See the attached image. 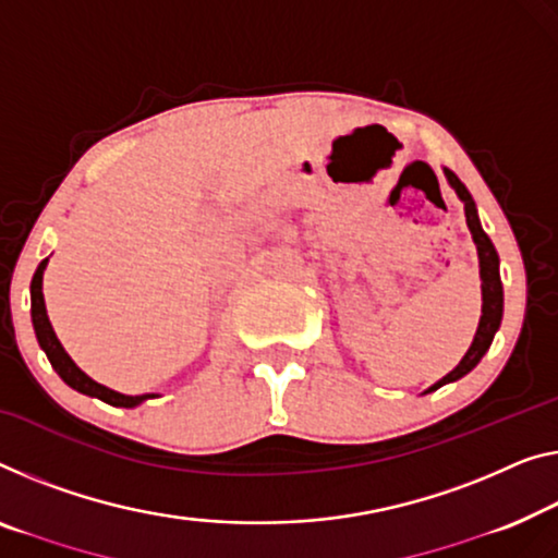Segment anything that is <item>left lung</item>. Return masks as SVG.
<instances>
[{
    "instance_id": "obj_1",
    "label": "left lung",
    "mask_w": 558,
    "mask_h": 558,
    "mask_svg": "<svg viewBox=\"0 0 558 558\" xmlns=\"http://www.w3.org/2000/svg\"><path fill=\"white\" fill-rule=\"evenodd\" d=\"M444 174L448 180V185L453 187V193L459 195V199L463 203V213H465V226L471 230L473 243H476V253H478V276H481V320L476 328V336H473V343L469 345V351L461 359V363L456 365L451 373H446L444 378L436 380L434 386L423 393H430V390H438L440 386L453 384V380L463 378L465 373H471L476 368L478 361L484 359L488 348L494 343L496 330L501 328V318H504V286H501V276H498V253L492 243V238L486 235L484 228H481L478 220V210L476 203L469 190H465L463 182L456 178V174L444 168Z\"/></svg>"
}]
</instances>
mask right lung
<instances>
[{
  "instance_id": "add662e5",
  "label": "right lung",
  "mask_w": 558,
  "mask_h": 558,
  "mask_svg": "<svg viewBox=\"0 0 558 558\" xmlns=\"http://www.w3.org/2000/svg\"><path fill=\"white\" fill-rule=\"evenodd\" d=\"M49 257L39 263V268L35 272V278H32V286H29V293H32V326H35V336L39 340V348L47 353L49 363H52V368L57 371V376H60L66 386L80 390V393L85 396H93L99 398V401L110 403V405H118V409H135V405L145 403L147 398H157V393H143V396H124L118 393V390L107 388L102 384H97L87 376L85 371L80 368L77 363L70 359V353L64 351L60 338H57V332L52 328V323L47 318V305H45V293H41V278H45V268H47Z\"/></svg>"
}]
</instances>
